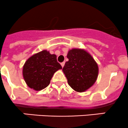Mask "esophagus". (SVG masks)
<instances>
[{"label":"esophagus","instance_id":"esophagus-1","mask_svg":"<svg viewBox=\"0 0 128 128\" xmlns=\"http://www.w3.org/2000/svg\"><path fill=\"white\" fill-rule=\"evenodd\" d=\"M61 65H62V66L64 67V62H62V63H61Z\"/></svg>","mask_w":128,"mask_h":128}]
</instances>
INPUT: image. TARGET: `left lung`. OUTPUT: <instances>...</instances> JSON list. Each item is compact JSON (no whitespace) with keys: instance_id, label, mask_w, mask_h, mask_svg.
<instances>
[{"instance_id":"obj_1","label":"left lung","mask_w":128,"mask_h":128,"mask_svg":"<svg viewBox=\"0 0 128 128\" xmlns=\"http://www.w3.org/2000/svg\"><path fill=\"white\" fill-rule=\"evenodd\" d=\"M68 61L63 68L68 83L74 90L83 92L90 88L97 79L98 66L85 50L74 48L67 55Z\"/></svg>"}]
</instances>
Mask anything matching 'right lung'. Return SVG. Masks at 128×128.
Returning <instances> with one entry per match:
<instances>
[{"mask_svg": "<svg viewBox=\"0 0 128 128\" xmlns=\"http://www.w3.org/2000/svg\"><path fill=\"white\" fill-rule=\"evenodd\" d=\"M62 68L56 55L43 50L26 60L23 67V76L30 88L40 91L49 85L54 73Z\"/></svg>", "mask_w": 128, "mask_h": 128, "instance_id": "1", "label": "right lung"}]
</instances>
